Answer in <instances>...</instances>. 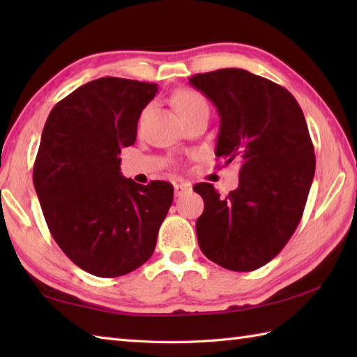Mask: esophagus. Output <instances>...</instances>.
<instances>
[{"label":"esophagus","mask_w":357,"mask_h":357,"mask_svg":"<svg viewBox=\"0 0 357 357\" xmlns=\"http://www.w3.org/2000/svg\"><path fill=\"white\" fill-rule=\"evenodd\" d=\"M190 190H192L190 185L185 184V183L174 184V196H176V198H179V196H183V195L188 193V192H190Z\"/></svg>","instance_id":"esophagus-1"}]
</instances>
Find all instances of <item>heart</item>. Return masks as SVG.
Returning <instances> with one entry per match:
<instances>
[{"instance_id":"b5f03b06","label":"heart","mask_w":357,"mask_h":357,"mask_svg":"<svg viewBox=\"0 0 357 357\" xmlns=\"http://www.w3.org/2000/svg\"><path fill=\"white\" fill-rule=\"evenodd\" d=\"M201 104H207V102L204 100V96L199 95L198 92H195V90H188V89L181 90V92H178L176 96H174V105H176V110L179 112V115H183V113Z\"/></svg>"}]
</instances>
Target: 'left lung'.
<instances>
[{"instance_id":"8db88e82","label":"left lung","mask_w":357,"mask_h":357,"mask_svg":"<svg viewBox=\"0 0 357 357\" xmlns=\"http://www.w3.org/2000/svg\"><path fill=\"white\" fill-rule=\"evenodd\" d=\"M219 113L218 158L238 161L239 185L221 196L207 183L196 221L201 252L233 271L270 262L293 236L314 176V149L298 101L276 82L244 69L192 77Z\"/></svg>"}]
</instances>
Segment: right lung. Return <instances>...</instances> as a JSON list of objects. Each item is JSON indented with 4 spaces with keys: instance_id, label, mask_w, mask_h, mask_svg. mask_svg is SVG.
Listing matches in <instances>:
<instances>
[{
    "instance_id": "right-lung-1",
    "label": "right lung",
    "mask_w": 357,
    "mask_h": 357,
    "mask_svg": "<svg viewBox=\"0 0 357 357\" xmlns=\"http://www.w3.org/2000/svg\"><path fill=\"white\" fill-rule=\"evenodd\" d=\"M156 92L153 82L100 78L67 95L45 121L35 190L53 239L90 275L123 276L149 261L173 202L172 184H136L119 167Z\"/></svg>"
}]
</instances>
